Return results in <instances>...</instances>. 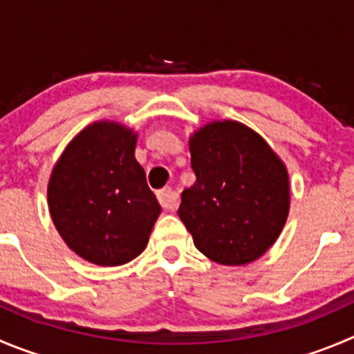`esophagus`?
I'll list each match as a JSON object with an SVG mask.
<instances>
[{
  "mask_svg": "<svg viewBox=\"0 0 354 354\" xmlns=\"http://www.w3.org/2000/svg\"><path fill=\"white\" fill-rule=\"evenodd\" d=\"M158 200H160V205L165 210H175L177 205H179V196L170 187H165V189L158 191Z\"/></svg>",
  "mask_w": 354,
  "mask_h": 354,
  "instance_id": "34e87169",
  "label": "esophagus"
}]
</instances>
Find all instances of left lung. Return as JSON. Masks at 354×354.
I'll return each mask as SVG.
<instances>
[{"mask_svg":"<svg viewBox=\"0 0 354 354\" xmlns=\"http://www.w3.org/2000/svg\"><path fill=\"white\" fill-rule=\"evenodd\" d=\"M196 183L183 191L179 217L210 261L243 266L268 252L290 208L283 161L238 121H212L189 139Z\"/></svg>","mask_w":354,"mask_h":354,"instance_id":"1","label":"left lung"}]
</instances>
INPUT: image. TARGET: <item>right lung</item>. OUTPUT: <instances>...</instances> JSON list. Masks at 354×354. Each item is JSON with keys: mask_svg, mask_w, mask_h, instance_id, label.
Wrapping results in <instances>:
<instances>
[{"mask_svg": "<svg viewBox=\"0 0 354 354\" xmlns=\"http://www.w3.org/2000/svg\"><path fill=\"white\" fill-rule=\"evenodd\" d=\"M137 133L97 121L64 149L48 183V208L67 247L97 266L142 254L161 214L136 160Z\"/></svg>", "mask_w": 354, "mask_h": 354, "instance_id": "add662e5", "label": "right lung"}]
</instances>
